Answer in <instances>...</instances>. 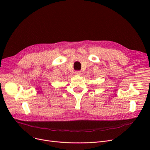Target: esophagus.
<instances>
[{
	"label": "esophagus",
	"mask_w": 150,
	"mask_h": 150,
	"mask_svg": "<svg viewBox=\"0 0 150 150\" xmlns=\"http://www.w3.org/2000/svg\"><path fill=\"white\" fill-rule=\"evenodd\" d=\"M75 74L76 75H79V76H80V75H81V74H82V73H81V71H76L75 72Z\"/></svg>",
	"instance_id": "esophagus-1"
}]
</instances>
